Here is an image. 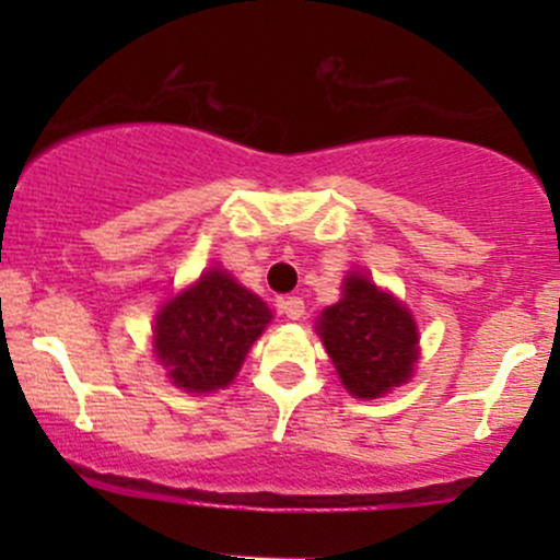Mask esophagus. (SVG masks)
<instances>
[{
    "instance_id": "34e87169",
    "label": "esophagus",
    "mask_w": 560,
    "mask_h": 560,
    "mask_svg": "<svg viewBox=\"0 0 560 560\" xmlns=\"http://www.w3.org/2000/svg\"><path fill=\"white\" fill-rule=\"evenodd\" d=\"M279 307L289 320H300L305 316V302H302V298H284L279 302Z\"/></svg>"
}]
</instances>
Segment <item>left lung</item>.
Returning a JSON list of instances; mask_svg holds the SVG:
<instances>
[{"label":"left lung","mask_w":560,"mask_h":560,"mask_svg":"<svg viewBox=\"0 0 560 560\" xmlns=\"http://www.w3.org/2000/svg\"><path fill=\"white\" fill-rule=\"evenodd\" d=\"M318 334L350 395L382 397L413 374L419 345L413 318L369 276H347L345 298L320 313Z\"/></svg>","instance_id":"8db88e82"}]
</instances>
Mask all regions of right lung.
I'll list each match as a JSON object with an SVG mask.
<instances>
[{"mask_svg":"<svg viewBox=\"0 0 560 560\" xmlns=\"http://www.w3.org/2000/svg\"><path fill=\"white\" fill-rule=\"evenodd\" d=\"M271 311L226 271L199 276L155 320V352L176 387L223 389L260 337Z\"/></svg>","mask_w":560,"mask_h":560,"instance_id":"1","label":"right lung"}]
</instances>
